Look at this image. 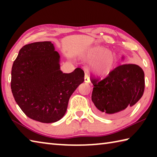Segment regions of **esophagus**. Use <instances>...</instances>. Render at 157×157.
Masks as SVG:
<instances>
[{
    "instance_id": "obj_1",
    "label": "esophagus",
    "mask_w": 157,
    "mask_h": 157,
    "mask_svg": "<svg viewBox=\"0 0 157 157\" xmlns=\"http://www.w3.org/2000/svg\"><path fill=\"white\" fill-rule=\"evenodd\" d=\"M89 82H90L89 77L86 73V74H85V75H84V82H86V83H89Z\"/></svg>"
}]
</instances>
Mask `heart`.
Instances as JSON below:
<instances>
[{"mask_svg": "<svg viewBox=\"0 0 157 157\" xmlns=\"http://www.w3.org/2000/svg\"><path fill=\"white\" fill-rule=\"evenodd\" d=\"M86 56L91 63V71L98 76H105L111 72L116 63L115 52L106 48L96 46L90 48Z\"/></svg>", "mask_w": 157, "mask_h": 157, "instance_id": "b5f03b06", "label": "heart"}]
</instances>
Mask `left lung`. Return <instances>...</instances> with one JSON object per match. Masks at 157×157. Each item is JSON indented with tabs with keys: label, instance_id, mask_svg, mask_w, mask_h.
<instances>
[{
	"label": "left lung",
	"instance_id": "1",
	"mask_svg": "<svg viewBox=\"0 0 157 157\" xmlns=\"http://www.w3.org/2000/svg\"><path fill=\"white\" fill-rule=\"evenodd\" d=\"M144 78L140 66L125 63L114 68L103 79H93L91 100L95 113L108 118L128 113L143 96Z\"/></svg>",
	"mask_w": 157,
	"mask_h": 157
}]
</instances>
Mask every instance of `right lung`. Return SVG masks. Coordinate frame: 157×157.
Returning a JSON list of instances; mask_svg holds the SVG:
<instances>
[{
  "mask_svg": "<svg viewBox=\"0 0 157 157\" xmlns=\"http://www.w3.org/2000/svg\"><path fill=\"white\" fill-rule=\"evenodd\" d=\"M60 55L50 41L34 42L19 50L12 68L11 89L26 116L44 123L59 121L69 98L84 81L77 68L71 73L60 70Z\"/></svg>",
  "mask_w": 157,
  "mask_h": 157,
  "instance_id": "add662e5",
  "label": "right lung"
}]
</instances>
